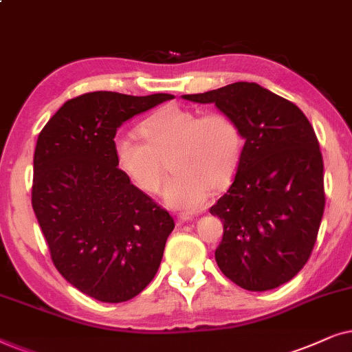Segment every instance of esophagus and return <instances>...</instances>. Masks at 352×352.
I'll list each match as a JSON object with an SVG mask.
<instances>
[{
    "instance_id": "obj_1",
    "label": "esophagus",
    "mask_w": 352,
    "mask_h": 352,
    "mask_svg": "<svg viewBox=\"0 0 352 352\" xmlns=\"http://www.w3.org/2000/svg\"><path fill=\"white\" fill-rule=\"evenodd\" d=\"M190 220H193V215L182 212V214H179V217H177V223L182 225V223H185V222H190Z\"/></svg>"
}]
</instances>
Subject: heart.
<instances>
[{
    "label": "heart",
    "mask_w": 352,
    "mask_h": 352,
    "mask_svg": "<svg viewBox=\"0 0 352 352\" xmlns=\"http://www.w3.org/2000/svg\"><path fill=\"white\" fill-rule=\"evenodd\" d=\"M144 142L120 135L114 140L117 166L144 193L161 188L166 159L172 177L164 186V199L179 209L195 210L206 203L209 188L219 190L232 180L241 161L243 130L222 111L167 106L140 124Z\"/></svg>",
    "instance_id": "b5f03b06"
}]
</instances>
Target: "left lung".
Masks as SVG:
<instances>
[{"mask_svg": "<svg viewBox=\"0 0 352 352\" xmlns=\"http://www.w3.org/2000/svg\"><path fill=\"white\" fill-rule=\"evenodd\" d=\"M184 98L215 102L245 138L230 188L209 209L223 223L219 269L250 292L289 282L312 254L325 209L323 159L311 122L296 104L257 83Z\"/></svg>", "mask_w": 352, "mask_h": 352, "instance_id": "left-lung-1", "label": "left lung"}]
</instances>
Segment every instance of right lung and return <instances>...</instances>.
<instances>
[{"instance_id":"obj_1","label":"right lung","mask_w":352,"mask_h":352,"mask_svg":"<svg viewBox=\"0 0 352 352\" xmlns=\"http://www.w3.org/2000/svg\"><path fill=\"white\" fill-rule=\"evenodd\" d=\"M172 98L85 93L65 101L36 140L32 208L51 261L98 301L124 302L142 293L175 227L114 157L117 129Z\"/></svg>"}]
</instances>
